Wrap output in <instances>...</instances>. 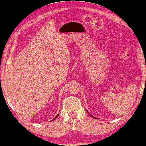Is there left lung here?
<instances>
[{
    "mask_svg": "<svg viewBox=\"0 0 146 146\" xmlns=\"http://www.w3.org/2000/svg\"><path fill=\"white\" fill-rule=\"evenodd\" d=\"M89 114H90V115L92 117H94V118H96V117H94V116H93V115H91V114H90V113H89Z\"/></svg>",
    "mask_w": 146,
    "mask_h": 146,
    "instance_id": "1",
    "label": "left lung"
}]
</instances>
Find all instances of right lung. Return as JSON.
Masks as SVG:
<instances>
[{
    "label": "right lung",
    "instance_id": "right-lung-1",
    "mask_svg": "<svg viewBox=\"0 0 146 146\" xmlns=\"http://www.w3.org/2000/svg\"><path fill=\"white\" fill-rule=\"evenodd\" d=\"M58 115H59V114H58V115H56V117H55V118H56V117H57L58 116ZM55 118H54V119H55ZM52 120H53V119H52Z\"/></svg>",
    "mask_w": 146,
    "mask_h": 146
}]
</instances>
